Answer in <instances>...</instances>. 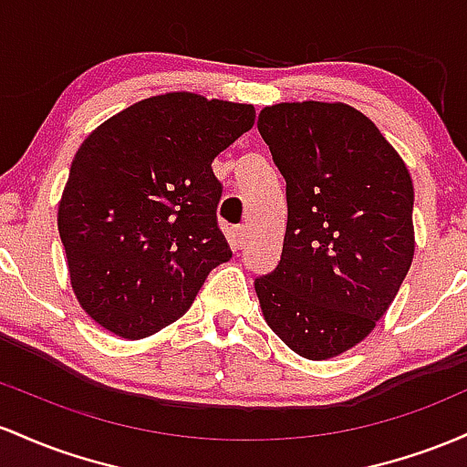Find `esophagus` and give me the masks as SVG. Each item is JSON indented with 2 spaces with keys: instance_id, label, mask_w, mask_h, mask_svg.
Returning a JSON list of instances; mask_svg holds the SVG:
<instances>
[{
  "instance_id": "34e87169",
  "label": "esophagus",
  "mask_w": 467,
  "mask_h": 467,
  "mask_svg": "<svg viewBox=\"0 0 467 467\" xmlns=\"http://www.w3.org/2000/svg\"><path fill=\"white\" fill-rule=\"evenodd\" d=\"M234 238H235V244H238V247H243V244L247 243V238H249V229H247V224H240V227H235Z\"/></svg>"
}]
</instances>
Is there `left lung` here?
<instances>
[{
    "mask_svg": "<svg viewBox=\"0 0 467 467\" xmlns=\"http://www.w3.org/2000/svg\"><path fill=\"white\" fill-rule=\"evenodd\" d=\"M258 132L289 212L280 262L254 282L262 313L297 355L335 358L373 331L410 269V174L347 103H277L260 112Z\"/></svg>",
    "mask_w": 467,
    "mask_h": 467,
    "instance_id": "left-lung-1",
    "label": "left lung"
}]
</instances>
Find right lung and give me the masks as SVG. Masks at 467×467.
Masks as SVG:
<instances>
[{
    "mask_svg": "<svg viewBox=\"0 0 467 467\" xmlns=\"http://www.w3.org/2000/svg\"><path fill=\"white\" fill-rule=\"evenodd\" d=\"M254 120V106L170 92L83 140L57 223L72 289L94 322L125 339L159 333L232 258L212 163Z\"/></svg>",
    "mask_w": 467,
    "mask_h": 467,
    "instance_id": "right-lung-1",
    "label": "right lung"
}]
</instances>
